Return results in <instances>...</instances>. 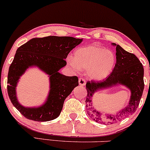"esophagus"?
I'll return each mask as SVG.
<instances>
[{"label":"esophagus","mask_w":150,"mask_h":150,"mask_svg":"<svg viewBox=\"0 0 150 150\" xmlns=\"http://www.w3.org/2000/svg\"><path fill=\"white\" fill-rule=\"evenodd\" d=\"M79 85H80L81 86H86V80H85L83 78H79Z\"/></svg>","instance_id":"1"}]
</instances>
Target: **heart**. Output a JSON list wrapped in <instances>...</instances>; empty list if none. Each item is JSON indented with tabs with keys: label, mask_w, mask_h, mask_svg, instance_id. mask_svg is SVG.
I'll use <instances>...</instances> for the list:
<instances>
[{
	"label": "heart",
	"mask_w": 150,
	"mask_h": 150,
	"mask_svg": "<svg viewBox=\"0 0 150 150\" xmlns=\"http://www.w3.org/2000/svg\"><path fill=\"white\" fill-rule=\"evenodd\" d=\"M116 62L115 55L110 51L99 45H90L76 49L74 58L67 63L74 69L87 70L90 79L101 80L111 73Z\"/></svg>",
	"instance_id": "b5f03b06"
}]
</instances>
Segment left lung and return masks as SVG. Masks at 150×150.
<instances>
[{"instance_id": "obj_1", "label": "left lung", "mask_w": 150, "mask_h": 150, "mask_svg": "<svg viewBox=\"0 0 150 150\" xmlns=\"http://www.w3.org/2000/svg\"><path fill=\"white\" fill-rule=\"evenodd\" d=\"M116 48V63L111 73L102 81L92 80L86 83V110L88 116L99 123H116L134 113L139 105L144 90V69L143 64L134 53L127 52L120 46L112 43ZM118 83L124 84L131 90L132 96L126 108L122 109L115 116L103 118L101 114L93 107L92 96L98 89L106 88Z\"/></svg>"}]
</instances>
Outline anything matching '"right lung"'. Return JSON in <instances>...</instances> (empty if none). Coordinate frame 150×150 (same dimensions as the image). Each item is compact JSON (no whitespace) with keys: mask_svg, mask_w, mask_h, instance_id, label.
Returning a JSON list of instances; mask_svg holds the SVG:
<instances>
[{"mask_svg":"<svg viewBox=\"0 0 150 150\" xmlns=\"http://www.w3.org/2000/svg\"><path fill=\"white\" fill-rule=\"evenodd\" d=\"M82 42L72 37L48 36L31 39L16 50L7 75V93L14 106L27 119L47 122L60 114L64 101L75 87L76 76H66L58 72L67 64L65 59ZM37 66L50 76V92L46 103L38 108H25L18 102L16 87L19 77L29 66Z\"/></svg>","mask_w":150,"mask_h":150,"instance_id":"add662e5","label":"right lung"}]
</instances>
